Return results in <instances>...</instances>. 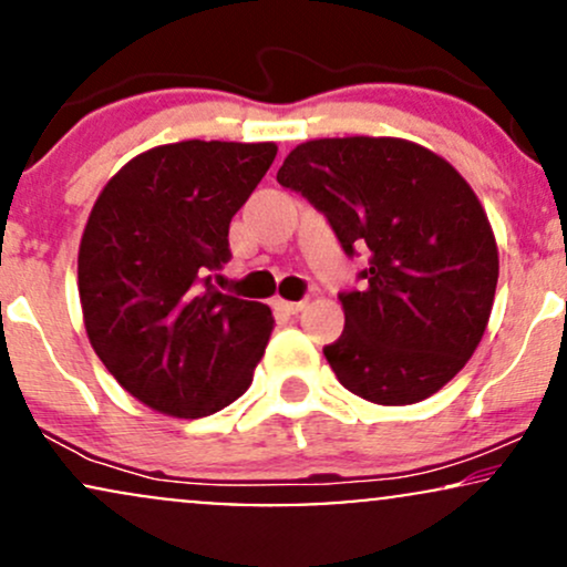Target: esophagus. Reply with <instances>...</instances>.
<instances>
[{"label": "esophagus", "instance_id": "obj_1", "mask_svg": "<svg viewBox=\"0 0 567 567\" xmlns=\"http://www.w3.org/2000/svg\"><path fill=\"white\" fill-rule=\"evenodd\" d=\"M275 306L279 311H285V315H298V311L306 309V301H277Z\"/></svg>", "mask_w": 567, "mask_h": 567}]
</instances>
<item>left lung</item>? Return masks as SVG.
Here are the masks:
<instances>
[{"label":"left lung","instance_id":"8db88e82","mask_svg":"<svg viewBox=\"0 0 567 567\" xmlns=\"http://www.w3.org/2000/svg\"><path fill=\"white\" fill-rule=\"evenodd\" d=\"M277 181L333 226L347 256L368 247L362 290L324 347L336 379L375 405H413L466 365L491 320L498 247L472 186L447 159L402 138H317Z\"/></svg>","mask_w":567,"mask_h":567}]
</instances>
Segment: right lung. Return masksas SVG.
<instances>
[{
    "instance_id": "right-lung-1",
    "label": "right lung",
    "mask_w": 567,
    "mask_h": 567,
    "mask_svg": "<svg viewBox=\"0 0 567 567\" xmlns=\"http://www.w3.org/2000/svg\"><path fill=\"white\" fill-rule=\"evenodd\" d=\"M277 143L148 148L97 194L80 243V301L95 354L157 413L202 419L247 392L269 343L266 303L213 288L229 224Z\"/></svg>"
}]
</instances>
